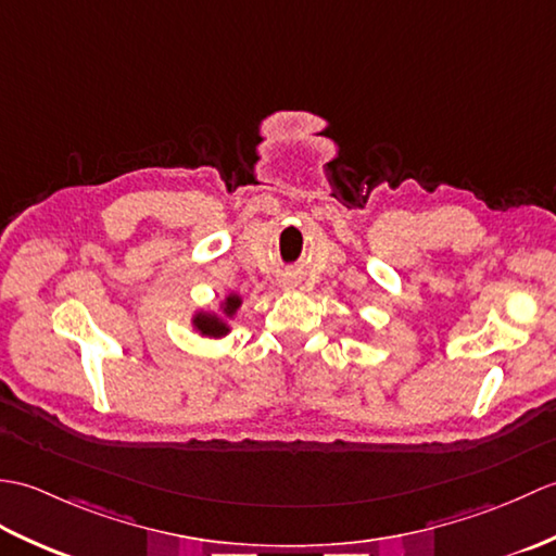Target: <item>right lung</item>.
I'll return each mask as SVG.
<instances>
[{
    "mask_svg": "<svg viewBox=\"0 0 556 556\" xmlns=\"http://www.w3.org/2000/svg\"><path fill=\"white\" fill-rule=\"evenodd\" d=\"M241 296L239 293H229L227 299H224L222 303V315L217 313H205L200 311L193 315V327L195 332H200L203 337H210V339H219L224 334H229V317L236 315V311L241 308Z\"/></svg>",
    "mask_w": 556,
    "mask_h": 556,
    "instance_id": "1",
    "label": "right lung"
}]
</instances>
